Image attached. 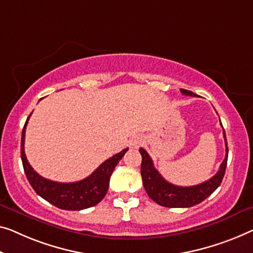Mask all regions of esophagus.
<instances>
[{"mask_svg": "<svg viewBox=\"0 0 253 253\" xmlns=\"http://www.w3.org/2000/svg\"><path fill=\"white\" fill-rule=\"evenodd\" d=\"M144 142H145V137L143 136V135H135V136L131 138L130 145L133 146V148H138V146L142 145Z\"/></svg>", "mask_w": 253, "mask_h": 253, "instance_id": "1", "label": "esophagus"}]
</instances>
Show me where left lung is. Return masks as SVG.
I'll list each match as a JSON object with an SVG mask.
<instances>
[{"label": "left lung", "mask_w": 253, "mask_h": 253, "mask_svg": "<svg viewBox=\"0 0 253 253\" xmlns=\"http://www.w3.org/2000/svg\"><path fill=\"white\" fill-rule=\"evenodd\" d=\"M180 92L184 95L197 96V94L187 89L180 88ZM223 133L226 144V156L220 165L219 170L210 179L194 186H177L167 182L154 168L153 161L150 158L149 153L143 148L139 149V153L142 156L141 175L143 185H144L150 199L158 205L167 207V208H190V207L201 203L203 200L211 195V193H213L216 188L220 185L225 175L226 166H227L228 148L225 130H223Z\"/></svg>", "instance_id": "8db88e82"}]
</instances>
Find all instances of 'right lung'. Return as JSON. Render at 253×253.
<instances>
[{"label":"right lung","mask_w":253,"mask_h":253,"mask_svg":"<svg viewBox=\"0 0 253 253\" xmlns=\"http://www.w3.org/2000/svg\"><path fill=\"white\" fill-rule=\"evenodd\" d=\"M32 115V114H30ZM30 115L26 120L21 134V160L26 177L34 191L51 205L63 210H83L95 206L107 194L109 182L112 171L120 159L124 157L127 149L115 154L103 164H101L95 170L85 179L74 183H58L46 179L34 170L29 165L25 154V131Z\"/></svg>","instance_id":"obj_1"}]
</instances>
